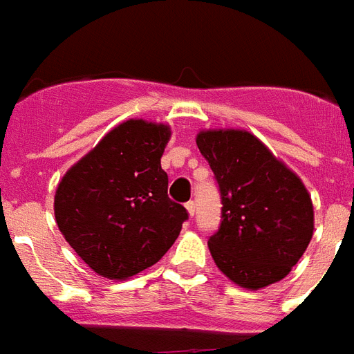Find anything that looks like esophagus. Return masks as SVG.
<instances>
[{
	"label": "esophagus",
	"mask_w": 354,
	"mask_h": 354,
	"mask_svg": "<svg viewBox=\"0 0 354 354\" xmlns=\"http://www.w3.org/2000/svg\"><path fill=\"white\" fill-rule=\"evenodd\" d=\"M185 209H187V214H189L191 218H194V214H196V205H194V201H189V203L185 205Z\"/></svg>",
	"instance_id": "34e87169"
}]
</instances>
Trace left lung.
I'll use <instances>...</instances> for the list:
<instances>
[{
    "instance_id": "left-lung-1",
    "label": "left lung",
    "mask_w": 354,
    "mask_h": 354,
    "mask_svg": "<svg viewBox=\"0 0 354 354\" xmlns=\"http://www.w3.org/2000/svg\"><path fill=\"white\" fill-rule=\"evenodd\" d=\"M196 144L221 191V225L209 239L219 272L250 292L283 281L315 230L302 180L246 129H201Z\"/></svg>"
}]
</instances>
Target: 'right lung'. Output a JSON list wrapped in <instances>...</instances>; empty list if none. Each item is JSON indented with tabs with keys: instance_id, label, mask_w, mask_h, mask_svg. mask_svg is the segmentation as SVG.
<instances>
[{
	"instance_id": "1",
	"label": "right lung",
	"mask_w": 354,
	"mask_h": 354,
	"mask_svg": "<svg viewBox=\"0 0 354 354\" xmlns=\"http://www.w3.org/2000/svg\"><path fill=\"white\" fill-rule=\"evenodd\" d=\"M163 122H120L61 178L53 214L62 237L97 275L126 281L153 266L187 219L167 198Z\"/></svg>"
}]
</instances>
